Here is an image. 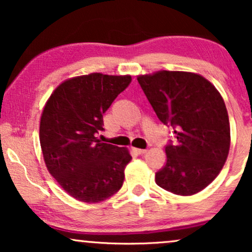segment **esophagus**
Returning <instances> with one entry per match:
<instances>
[{
  "mask_svg": "<svg viewBox=\"0 0 252 252\" xmlns=\"http://www.w3.org/2000/svg\"><path fill=\"white\" fill-rule=\"evenodd\" d=\"M132 152H134L136 155H143V154H146V152H147V150H146V149H138V148H132Z\"/></svg>",
  "mask_w": 252,
  "mask_h": 252,
  "instance_id": "esophagus-1",
  "label": "esophagus"
}]
</instances>
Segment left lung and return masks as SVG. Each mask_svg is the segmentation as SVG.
<instances>
[{
    "label": "left lung",
    "instance_id": "left-lung-1",
    "mask_svg": "<svg viewBox=\"0 0 252 252\" xmlns=\"http://www.w3.org/2000/svg\"><path fill=\"white\" fill-rule=\"evenodd\" d=\"M137 80L158 120L174 130L155 182L173 194L200 192L220 173L230 150L224 99L209 80L190 72L158 71Z\"/></svg>",
    "mask_w": 252,
    "mask_h": 252
}]
</instances>
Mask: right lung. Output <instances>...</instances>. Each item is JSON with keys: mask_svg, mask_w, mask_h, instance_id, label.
<instances>
[{"mask_svg": "<svg viewBox=\"0 0 252 252\" xmlns=\"http://www.w3.org/2000/svg\"><path fill=\"white\" fill-rule=\"evenodd\" d=\"M131 82L130 76L90 73L60 84L40 120V146L50 174L67 194L99 202L120 190L128 149L100 142L103 115Z\"/></svg>", "mask_w": 252, "mask_h": 252, "instance_id": "add662e5", "label": "right lung"}]
</instances>
